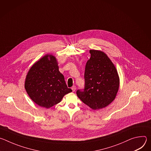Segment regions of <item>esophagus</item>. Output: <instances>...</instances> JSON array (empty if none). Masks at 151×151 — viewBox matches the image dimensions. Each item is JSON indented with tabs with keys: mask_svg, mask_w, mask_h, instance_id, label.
<instances>
[{
	"mask_svg": "<svg viewBox=\"0 0 151 151\" xmlns=\"http://www.w3.org/2000/svg\"><path fill=\"white\" fill-rule=\"evenodd\" d=\"M72 90L73 91H75L76 90V86H75V85L73 86V87H72Z\"/></svg>",
	"mask_w": 151,
	"mask_h": 151,
	"instance_id": "1",
	"label": "esophagus"
}]
</instances>
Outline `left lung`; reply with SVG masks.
<instances>
[{
	"instance_id": "8db88e82",
	"label": "left lung",
	"mask_w": 151,
	"mask_h": 151,
	"mask_svg": "<svg viewBox=\"0 0 151 151\" xmlns=\"http://www.w3.org/2000/svg\"><path fill=\"white\" fill-rule=\"evenodd\" d=\"M86 63L84 88L78 90V97L94 110L102 109L115 98L119 80L116 69L103 52L90 50Z\"/></svg>"
}]
</instances>
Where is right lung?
<instances>
[{
	"label": "right lung",
	"instance_id": "obj_1",
	"mask_svg": "<svg viewBox=\"0 0 151 151\" xmlns=\"http://www.w3.org/2000/svg\"><path fill=\"white\" fill-rule=\"evenodd\" d=\"M25 88L34 102L45 108L60 103L64 95L72 91L58 70L55 57L51 55L42 57L31 68L26 76Z\"/></svg>",
	"mask_w": 151,
	"mask_h": 151
}]
</instances>
